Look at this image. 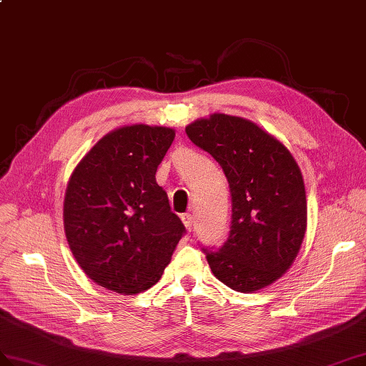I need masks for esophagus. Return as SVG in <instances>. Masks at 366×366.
I'll return each instance as SVG.
<instances>
[{"mask_svg":"<svg viewBox=\"0 0 366 366\" xmlns=\"http://www.w3.org/2000/svg\"><path fill=\"white\" fill-rule=\"evenodd\" d=\"M181 218H182L184 226L187 227V231H192V229H193V217H192V214H184Z\"/></svg>","mask_w":366,"mask_h":366,"instance_id":"34e87169","label":"esophagus"}]
</instances>
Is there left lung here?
I'll return each mask as SVG.
<instances>
[{"label":"left lung","instance_id":"1","mask_svg":"<svg viewBox=\"0 0 366 366\" xmlns=\"http://www.w3.org/2000/svg\"><path fill=\"white\" fill-rule=\"evenodd\" d=\"M223 168L232 198L227 240L202 249L214 276L240 293L273 284L292 267L307 227L301 169L282 143L256 123L214 114L185 127Z\"/></svg>","mask_w":366,"mask_h":366}]
</instances>
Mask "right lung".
Listing matches in <instances>:
<instances>
[{
  "label": "right lung",
  "mask_w": 366,
  "mask_h": 366,
  "mask_svg": "<svg viewBox=\"0 0 366 366\" xmlns=\"http://www.w3.org/2000/svg\"><path fill=\"white\" fill-rule=\"evenodd\" d=\"M173 140L172 127H118L82 157L68 181V246L84 273L107 290H148L185 234L156 182L157 167Z\"/></svg>",
  "instance_id": "right-lung-1"
}]
</instances>
